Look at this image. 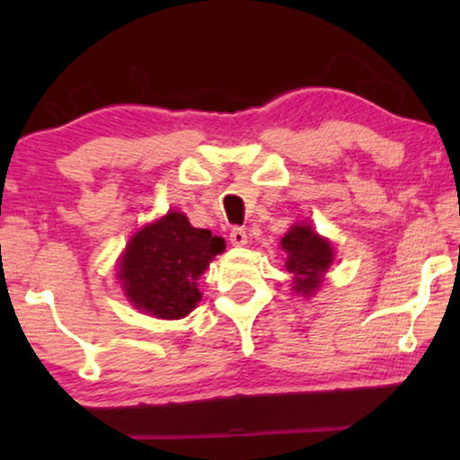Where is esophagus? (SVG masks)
Segmentation results:
<instances>
[{"instance_id":"1","label":"esophagus","mask_w":460,"mask_h":460,"mask_svg":"<svg viewBox=\"0 0 460 460\" xmlns=\"http://www.w3.org/2000/svg\"><path fill=\"white\" fill-rule=\"evenodd\" d=\"M230 243L234 244V247H244V244L249 243L247 230H244V228H232V232H230Z\"/></svg>"}]
</instances>
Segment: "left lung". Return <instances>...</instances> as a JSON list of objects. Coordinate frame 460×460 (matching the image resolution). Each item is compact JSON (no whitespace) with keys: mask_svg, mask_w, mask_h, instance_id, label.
Here are the masks:
<instances>
[{"mask_svg":"<svg viewBox=\"0 0 460 460\" xmlns=\"http://www.w3.org/2000/svg\"><path fill=\"white\" fill-rule=\"evenodd\" d=\"M280 247L285 249V268L293 276V288L305 297L318 291L326 270L332 263L331 243L312 230L310 224H295L282 236Z\"/></svg>","mask_w":460,"mask_h":460,"instance_id":"left-lung-1","label":"left lung"}]
</instances>
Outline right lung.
Listing matches in <instances>:
<instances>
[{
    "label": "right lung",
    "mask_w": 460,
    "mask_h": 460,
    "mask_svg": "<svg viewBox=\"0 0 460 460\" xmlns=\"http://www.w3.org/2000/svg\"><path fill=\"white\" fill-rule=\"evenodd\" d=\"M224 249V238L169 211L129 238L119 261L125 297L148 316L184 318L200 301L197 280Z\"/></svg>",
    "instance_id": "obj_1"
}]
</instances>
